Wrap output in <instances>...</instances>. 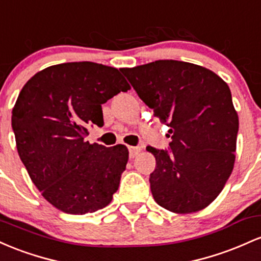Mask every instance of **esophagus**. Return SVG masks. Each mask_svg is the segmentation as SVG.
Instances as JSON below:
<instances>
[{"instance_id": "obj_1", "label": "esophagus", "mask_w": 261, "mask_h": 261, "mask_svg": "<svg viewBox=\"0 0 261 261\" xmlns=\"http://www.w3.org/2000/svg\"><path fill=\"white\" fill-rule=\"evenodd\" d=\"M129 156L130 158H134V156H137V155H138L139 153H140V148L139 146H129Z\"/></svg>"}]
</instances>
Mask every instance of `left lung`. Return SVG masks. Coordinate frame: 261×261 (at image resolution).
I'll list each match as a JSON object with an SVG mask.
<instances>
[{
  "label": "left lung",
  "mask_w": 261,
  "mask_h": 261,
  "mask_svg": "<svg viewBox=\"0 0 261 261\" xmlns=\"http://www.w3.org/2000/svg\"><path fill=\"white\" fill-rule=\"evenodd\" d=\"M121 71L170 128L169 150L146 146L156 160L149 177L154 200L175 213L203 210L223 190L236 160L239 119L229 87L185 61L156 60Z\"/></svg>",
  "instance_id": "left-lung-1"
}]
</instances>
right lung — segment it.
Returning <instances> with one entry per match:
<instances>
[{
  "label": "right lung",
  "mask_w": 261,
  "mask_h": 261,
  "mask_svg": "<svg viewBox=\"0 0 261 261\" xmlns=\"http://www.w3.org/2000/svg\"><path fill=\"white\" fill-rule=\"evenodd\" d=\"M129 85L116 67L80 61L37 72L12 111L17 150L49 203L70 215L106 207L118 190L128 149L85 142L90 125H103L102 105Z\"/></svg>",
  "instance_id": "right-lung-1"
}]
</instances>
